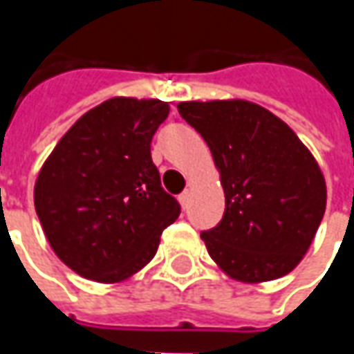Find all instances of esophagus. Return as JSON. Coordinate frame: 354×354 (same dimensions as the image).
Instances as JSON below:
<instances>
[{
	"label": "esophagus",
	"mask_w": 354,
	"mask_h": 354,
	"mask_svg": "<svg viewBox=\"0 0 354 354\" xmlns=\"http://www.w3.org/2000/svg\"><path fill=\"white\" fill-rule=\"evenodd\" d=\"M189 197H191V195H189V191H183V193L179 195V203H181V207H183V209L189 207Z\"/></svg>",
	"instance_id": "34e87169"
}]
</instances>
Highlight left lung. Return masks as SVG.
Returning <instances> with one entry per match:
<instances>
[{
  "mask_svg": "<svg viewBox=\"0 0 354 354\" xmlns=\"http://www.w3.org/2000/svg\"><path fill=\"white\" fill-rule=\"evenodd\" d=\"M221 173L225 214L201 238L228 278L260 283L290 274L321 225L327 187L293 129L248 100L179 102Z\"/></svg>",
  "mask_w": 354,
  "mask_h": 354,
  "instance_id": "obj_1",
  "label": "left lung"
}]
</instances>
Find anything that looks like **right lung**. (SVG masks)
<instances>
[{
	"instance_id": "add662e5",
	"label": "right lung",
	"mask_w": 354,
	"mask_h": 354,
	"mask_svg": "<svg viewBox=\"0 0 354 354\" xmlns=\"http://www.w3.org/2000/svg\"><path fill=\"white\" fill-rule=\"evenodd\" d=\"M169 114L157 98H110L50 151L35 211L50 248L82 278L118 283L151 262L181 207L161 187L151 138Z\"/></svg>"
}]
</instances>
